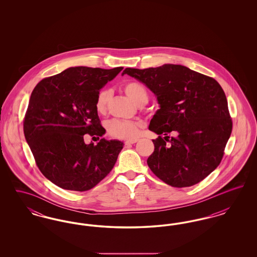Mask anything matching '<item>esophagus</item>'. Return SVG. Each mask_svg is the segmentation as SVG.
I'll use <instances>...</instances> for the list:
<instances>
[{
	"label": "esophagus",
	"mask_w": 257,
	"mask_h": 257,
	"mask_svg": "<svg viewBox=\"0 0 257 257\" xmlns=\"http://www.w3.org/2000/svg\"><path fill=\"white\" fill-rule=\"evenodd\" d=\"M137 142H138V140H137V139L128 140V141H126V142H125V145H126V146H128V145H133V144H136Z\"/></svg>",
	"instance_id": "1"
}]
</instances>
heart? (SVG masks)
<instances>
[{"label":"heart","mask_w":257,"mask_h":257,"mask_svg":"<svg viewBox=\"0 0 257 257\" xmlns=\"http://www.w3.org/2000/svg\"><path fill=\"white\" fill-rule=\"evenodd\" d=\"M125 93L128 95L135 104L142 106L145 105L148 100L147 90L139 83H127L123 86ZM110 92L109 89H101L98 92L95 100V109L98 112L103 113L106 111L107 104L110 99ZM139 123L130 120L112 119L108 123V131L110 135L117 139L130 140L134 139L139 133Z\"/></svg>","instance_id":"obj_1"}]
</instances>
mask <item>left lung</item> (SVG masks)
Returning <instances> with one entry per match:
<instances>
[{"label":"left lung","mask_w":257,"mask_h":257,"mask_svg":"<svg viewBox=\"0 0 257 257\" xmlns=\"http://www.w3.org/2000/svg\"><path fill=\"white\" fill-rule=\"evenodd\" d=\"M127 74L157 98L160 109L148 129L154 152L147 165L162 181L172 187L200 182L220 165L232 131L227 100L213 78L186 66L167 63L147 69L126 68ZM171 133L176 137L169 138Z\"/></svg>","instance_id":"obj_1"}]
</instances>
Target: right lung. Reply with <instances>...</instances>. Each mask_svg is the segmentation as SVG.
Listing matches in <instances>:
<instances>
[{
    "instance_id": "right-lung-1",
    "label": "right lung",
    "mask_w": 257,
    "mask_h": 257,
    "mask_svg": "<svg viewBox=\"0 0 257 257\" xmlns=\"http://www.w3.org/2000/svg\"><path fill=\"white\" fill-rule=\"evenodd\" d=\"M123 67H69L41 80L34 88L24 120L26 141L37 167L64 190H90L112 170L122 142L101 139L86 145L84 135L102 137L95 109L100 89Z\"/></svg>"
}]
</instances>
